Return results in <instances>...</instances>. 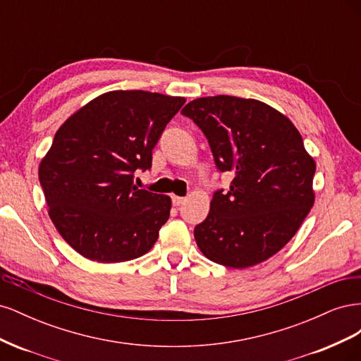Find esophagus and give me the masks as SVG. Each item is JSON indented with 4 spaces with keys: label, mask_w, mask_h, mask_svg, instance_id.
I'll return each mask as SVG.
<instances>
[{
    "label": "esophagus",
    "mask_w": 361,
    "mask_h": 361,
    "mask_svg": "<svg viewBox=\"0 0 361 361\" xmlns=\"http://www.w3.org/2000/svg\"><path fill=\"white\" fill-rule=\"evenodd\" d=\"M171 200H173L174 206H180L185 203V197H179V195H173Z\"/></svg>",
    "instance_id": "1"
}]
</instances>
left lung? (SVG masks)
Returning <instances> with one entry per match:
<instances>
[{"mask_svg":"<svg viewBox=\"0 0 361 361\" xmlns=\"http://www.w3.org/2000/svg\"><path fill=\"white\" fill-rule=\"evenodd\" d=\"M209 141L216 167L233 179L195 226L202 253L248 268L272 257L298 232L314 203L316 162L289 117L257 99L218 94L183 106Z\"/></svg>","mask_w":361,"mask_h":361,"instance_id":"8db88e82","label":"left lung"}]
</instances>
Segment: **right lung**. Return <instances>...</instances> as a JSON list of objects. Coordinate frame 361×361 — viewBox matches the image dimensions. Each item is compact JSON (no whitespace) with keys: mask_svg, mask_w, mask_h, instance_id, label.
<instances>
[{"mask_svg":"<svg viewBox=\"0 0 361 361\" xmlns=\"http://www.w3.org/2000/svg\"><path fill=\"white\" fill-rule=\"evenodd\" d=\"M185 97L143 90L106 92L66 118L39 164L48 215L85 259L117 264L146 255L170 216L169 195L138 190L137 169Z\"/></svg>","mask_w":361,"mask_h":361,"instance_id":"right-lung-1","label":"right lung"}]
</instances>
